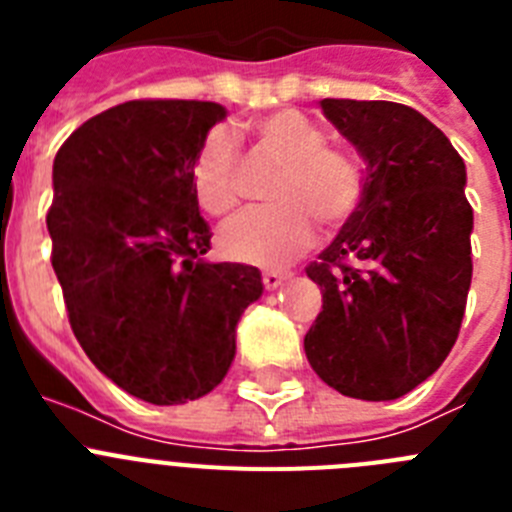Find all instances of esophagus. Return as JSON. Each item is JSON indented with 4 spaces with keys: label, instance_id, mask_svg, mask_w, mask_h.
Here are the masks:
<instances>
[{
    "label": "esophagus",
    "instance_id": "esophagus-1",
    "mask_svg": "<svg viewBox=\"0 0 512 512\" xmlns=\"http://www.w3.org/2000/svg\"><path fill=\"white\" fill-rule=\"evenodd\" d=\"M287 277L289 274H284V271H264V274H261V282H264L266 289H277Z\"/></svg>",
    "mask_w": 512,
    "mask_h": 512
}]
</instances>
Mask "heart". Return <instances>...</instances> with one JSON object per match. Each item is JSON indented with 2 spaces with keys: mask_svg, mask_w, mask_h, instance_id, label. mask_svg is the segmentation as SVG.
<instances>
[{
  "mask_svg": "<svg viewBox=\"0 0 512 512\" xmlns=\"http://www.w3.org/2000/svg\"><path fill=\"white\" fill-rule=\"evenodd\" d=\"M256 151L279 166L266 200L220 233L225 256L253 266H284L318 238V228L338 233L354 220L364 197V174L354 156L328 146L318 122L297 110H277L253 122ZM192 189L202 210L230 217L241 205V156L228 130L202 138L192 161Z\"/></svg>",
  "mask_w": 512,
  "mask_h": 512,
  "instance_id": "1",
  "label": "heart"
}]
</instances>
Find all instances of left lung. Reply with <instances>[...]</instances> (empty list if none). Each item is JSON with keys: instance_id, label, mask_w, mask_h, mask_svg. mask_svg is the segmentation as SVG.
Wrapping results in <instances>:
<instances>
[{"instance_id": "left-lung-1", "label": "left lung", "mask_w": 512, "mask_h": 512, "mask_svg": "<svg viewBox=\"0 0 512 512\" xmlns=\"http://www.w3.org/2000/svg\"><path fill=\"white\" fill-rule=\"evenodd\" d=\"M366 161L364 197L307 277L323 310L305 336L310 366L356 400H397L431 377L459 338L472 284L464 161L413 107L323 99Z\"/></svg>"}]
</instances>
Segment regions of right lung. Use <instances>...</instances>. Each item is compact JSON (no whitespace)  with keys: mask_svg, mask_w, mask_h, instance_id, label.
Listing matches in <instances>:
<instances>
[{"mask_svg":"<svg viewBox=\"0 0 512 512\" xmlns=\"http://www.w3.org/2000/svg\"><path fill=\"white\" fill-rule=\"evenodd\" d=\"M225 117L200 99H133L99 112L53 161L45 223L69 323L104 377L182 405L223 382L235 325L261 297L256 266L207 264L192 161Z\"/></svg>","mask_w":512,"mask_h":512,"instance_id":"obj_1","label":"right lung"}]
</instances>
